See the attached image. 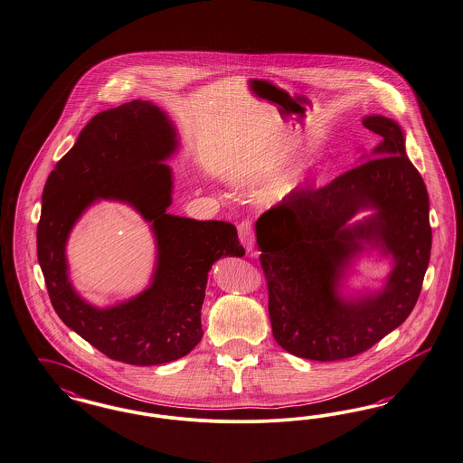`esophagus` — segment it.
<instances>
[{
  "label": "esophagus",
  "mask_w": 463,
  "mask_h": 463,
  "mask_svg": "<svg viewBox=\"0 0 463 463\" xmlns=\"http://www.w3.org/2000/svg\"><path fill=\"white\" fill-rule=\"evenodd\" d=\"M238 232H240V240L242 246L246 248L248 253H253L255 250V234H253V225L250 221H242L238 223Z\"/></svg>",
  "instance_id": "1"
}]
</instances>
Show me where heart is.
I'll list each match as a JSON object with an SVG mask.
<instances>
[{"label":"heart","instance_id":"obj_1","mask_svg":"<svg viewBox=\"0 0 463 463\" xmlns=\"http://www.w3.org/2000/svg\"><path fill=\"white\" fill-rule=\"evenodd\" d=\"M327 170V164H318L317 165V174H324Z\"/></svg>","mask_w":463,"mask_h":463}]
</instances>
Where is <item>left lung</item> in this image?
<instances>
[{
	"instance_id": "left-lung-1",
	"label": "left lung",
	"mask_w": 463,
	"mask_h": 463,
	"mask_svg": "<svg viewBox=\"0 0 463 463\" xmlns=\"http://www.w3.org/2000/svg\"><path fill=\"white\" fill-rule=\"evenodd\" d=\"M381 137L364 162L318 189H295L255 225L279 345L301 358L334 362L367 352L407 320L426 276L432 231L424 179L411 165L400 126L364 118ZM360 209L374 213L347 222ZM395 260L385 288L346 300L338 295L349 261L366 246Z\"/></svg>"
}]
</instances>
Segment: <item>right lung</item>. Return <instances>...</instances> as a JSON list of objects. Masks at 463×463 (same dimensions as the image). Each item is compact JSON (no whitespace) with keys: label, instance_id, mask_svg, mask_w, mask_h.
<instances>
[{"label":"right lung","instance_id":"1","mask_svg":"<svg viewBox=\"0 0 463 463\" xmlns=\"http://www.w3.org/2000/svg\"><path fill=\"white\" fill-rule=\"evenodd\" d=\"M175 129L164 111L134 99L94 115L74 148L52 170L37 223V260L61 322L111 360L160 365L183 358L203 335L202 305L208 270L221 257H242L232 223L166 213ZM98 199L134 205L152 228L159 255L148 290L109 309L73 291L64 244L81 212Z\"/></svg>","mask_w":463,"mask_h":463}]
</instances>
